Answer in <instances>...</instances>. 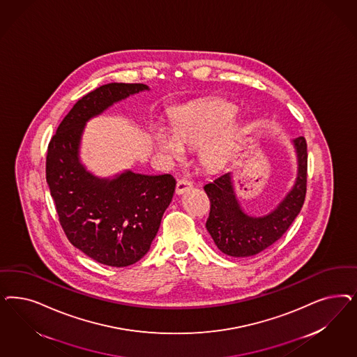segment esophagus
<instances>
[{"label": "esophagus", "mask_w": 357, "mask_h": 357, "mask_svg": "<svg viewBox=\"0 0 357 357\" xmlns=\"http://www.w3.org/2000/svg\"><path fill=\"white\" fill-rule=\"evenodd\" d=\"M192 188H193V183L192 181H189L186 178H181V180H178V183L176 185V193L177 195H183L184 192L192 189Z\"/></svg>", "instance_id": "obj_1"}]
</instances>
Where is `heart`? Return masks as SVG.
<instances>
[{
  "label": "heart",
  "mask_w": 357,
  "mask_h": 357,
  "mask_svg": "<svg viewBox=\"0 0 357 357\" xmlns=\"http://www.w3.org/2000/svg\"><path fill=\"white\" fill-rule=\"evenodd\" d=\"M236 107L223 100H206L185 105L176 115L173 130L156 128V147L168 158L180 159L185 146L201 147V159L206 165L217 167L227 159L238 138V128L232 123Z\"/></svg>",
  "instance_id": "b5f03b06"
}]
</instances>
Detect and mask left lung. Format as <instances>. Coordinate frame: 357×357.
I'll return each instance as SVG.
<instances>
[{
	"mask_svg": "<svg viewBox=\"0 0 357 357\" xmlns=\"http://www.w3.org/2000/svg\"><path fill=\"white\" fill-rule=\"evenodd\" d=\"M297 153V178L285 198L271 213L255 217L244 211L234 188L232 173H223L204 186L210 199L206 229L219 251L232 257H250L277 242L298 215L307 178V144L291 140Z\"/></svg>",
	"mask_w": 357,
	"mask_h": 357,
	"instance_id": "obj_1",
	"label": "left lung"
}]
</instances>
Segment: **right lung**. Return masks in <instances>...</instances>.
I'll use <instances>...</instances> for the list:
<instances>
[{"mask_svg": "<svg viewBox=\"0 0 357 357\" xmlns=\"http://www.w3.org/2000/svg\"><path fill=\"white\" fill-rule=\"evenodd\" d=\"M143 91L150 88L110 82L85 94L61 121L47 151V184L69 242L93 260L116 268L135 264L149 252L176 180L168 173L130 169L98 177L81 162V138L93 116Z\"/></svg>", "mask_w": 357, "mask_h": 357, "instance_id": "obj_1", "label": "right lung"}]
</instances>
